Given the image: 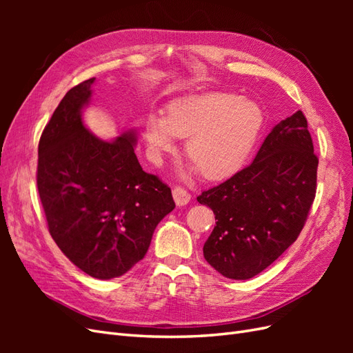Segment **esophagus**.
<instances>
[{"label":"esophagus","instance_id":"obj_1","mask_svg":"<svg viewBox=\"0 0 353 353\" xmlns=\"http://www.w3.org/2000/svg\"><path fill=\"white\" fill-rule=\"evenodd\" d=\"M172 196H174V200H175V203H176V206H184V205H187V203H188L190 199H191L188 191H187L185 188H183V187H179V185H178V187H174Z\"/></svg>","mask_w":353,"mask_h":353}]
</instances>
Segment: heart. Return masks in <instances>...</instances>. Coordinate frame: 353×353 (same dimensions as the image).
<instances>
[{"instance_id":"heart-1","label":"heart","mask_w":353,"mask_h":353,"mask_svg":"<svg viewBox=\"0 0 353 353\" xmlns=\"http://www.w3.org/2000/svg\"><path fill=\"white\" fill-rule=\"evenodd\" d=\"M262 123L258 105L216 92L172 101L163 117H148L144 137L154 153L172 150L174 137L187 138V157L203 176L215 181L244 165Z\"/></svg>"}]
</instances>
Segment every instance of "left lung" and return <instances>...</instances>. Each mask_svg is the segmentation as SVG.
<instances>
[{
	"mask_svg": "<svg viewBox=\"0 0 353 353\" xmlns=\"http://www.w3.org/2000/svg\"><path fill=\"white\" fill-rule=\"evenodd\" d=\"M318 157L299 110L265 138L253 162L197 197L215 213L203 245L219 274L248 280L280 258L305 227L316 193Z\"/></svg>",
	"mask_w": 353,
	"mask_h": 353,
	"instance_id": "1",
	"label": "left lung"
}]
</instances>
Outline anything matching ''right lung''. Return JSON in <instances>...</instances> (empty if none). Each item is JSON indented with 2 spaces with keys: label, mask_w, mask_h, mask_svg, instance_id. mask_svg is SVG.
Returning <instances> with one entry per match:
<instances>
[{
  "label": "right lung",
  "mask_w": 353,
  "mask_h": 353,
  "mask_svg": "<svg viewBox=\"0 0 353 353\" xmlns=\"http://www.w3.org/2000/svg\"><path fill=\"white\" fill-rule=\"evenodd\" d=\"M94 81L69 90L42 131L37 185L60 250L85 274L109 280L144 258L175 201L163 181L138 163L132 131L108 143L83 126L81 110Z\"/></svg>",
  "instance_id": "add662e5"
}]
</instances>
